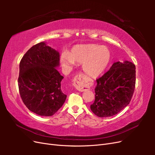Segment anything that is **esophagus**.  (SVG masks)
I'll return each instance as SVG.
<instances>
[{
  "instance_id": "34e87169",
  "label": "esophagus",
  "mask_w": 155,
  "mask_h": 155,
  "mask_svg": "<svg viewBox=\"0 0 155 155\" xmlns=\"http://www.w3.org/2000/svg\"><path fill=\"white\" fill-rule=\"evenodd\" d=\"M74 85L78 91L81 92H83L90 89V87L87 85L85 79V77H84L82 74H79L75 77L74 79Z\"/></svg>"
}]
</instances>
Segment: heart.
<instances>
[{"mask_svg": "<svg viewBox=\"0 0 155 155\" xmlns=\"http://www.w3.org/2000/svg\"><path fill=\"white\" fill-rule=\"evenodd\" d=\"M110 59V51L106 46L79 45L74 46L70 53L63 52L60 61L67 67H74L76 62L83 64V70L87 76L96 79L105 72Z\"/></svg>", "mask_w": 155, "mask_h": 155, "instance_id": "1", "label": "heart"}]
</instances>
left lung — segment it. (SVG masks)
<instances>
[{
  "label": "left lung",
  "mask_w": 155,
  "mask_h": 155,
  "mask_svg": "<svg viewBox=\"0 0 155 155\" xmlns=\"http://www.w3.org/2000/svg\"><path fill=\"white\" fill-rule=\"evenodd\" d=\"M96 83L95 100L91 105V110L100 118L116 115L129 104L133 97L135 65L128 61L114 63Z\"/></svg>",
  "instance_id": "8db88e82"
}]
</instances>
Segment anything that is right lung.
<instances>
[{"label": "right lung", "mask_w": 155, "mask_h": 155, "mask_svg": "<svg viewBox=\"0 0 155 155\" xmlns=\"http://www.w3.org/2000/svg\"><path fill=\"white\" fill-rule=\"evenodd\" d=\"M59 67V53L45 42L33 46L23 56L19 64L18 85L22 100L30 111L51 116L66 100L61 83L63 76Z\"/></svg>", "instance_id": "right-lung-1"}]
</instances>
